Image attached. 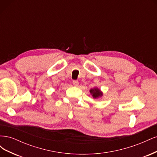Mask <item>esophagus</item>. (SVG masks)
Wrapping results in <instances>:
<instances>
[{"label":"esophagus","mask_w":157,"mask_h":157,"mask_svg":"<svg viewBox=\"0 0 157 157\" xmlns=\"http://www.w3.org/2000/svg\"><path fill=\"white\" fill-rule=\"evenodd\" d=\"M73 84L75 86H77L78 85V82L77 81V80H73Z\"/></svg>","instance_id":"1"}]
</instances>
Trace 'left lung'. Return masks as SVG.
<instances>
[{"instance_id": "8db88e82", "label": "left lung", "mask_w": 157, "mask_h": 157, "mask_svg": "<svg viewBox=\"0 0 157 157\" xmlns=\"http://www.w3.org/2000/svg\"><path fill=\"white\" fill-rule=\"evenodd\" d=\"M90 92L92 95V97L94 99H97V98H98L99 97H101L103 96L102 92L98 88H94L93 89H91L90 90Z\"/></svg>"}]
</instances>
